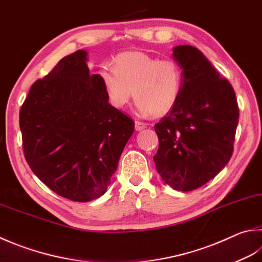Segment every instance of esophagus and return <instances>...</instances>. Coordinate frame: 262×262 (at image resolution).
<instances>
[{
    "label": "esophagus",
    "instance_id": "esophagus-1",
    "mask_svg": "<svg viewBox=\"0 0 262 262\" xmlns=\"http://www.w3.org/2000/svg\"><path fill=\"white\" fill-rule=\"evenodd\" d=\"M135 127H136V130H137V131H141V130H144V129H145V127H146V124H145V123H142V122L136 121V122H135Z\"/></svg>",
    "mask_w": 262,
    "mask_h": 262
}]
</instances>
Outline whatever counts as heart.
<instances>
[{
  "mask_svg": "<svg viewBox=\"0 0 262 262\" xmlns=\"http://www.w3.org/2000/svg\"><path fill=\"white\" fill-rule=\"evenodd\" d=\"M102 84L112 105L123 108L132 97L145 116H163L173 110L182 89V70L174 59L138 51L115 58V68H102Z\"/></svg>",
  "mask_w": 262,
  "mask_h": 262,
  "instance_id": "heart-1",
  "label": "heart"
}]
</instances>
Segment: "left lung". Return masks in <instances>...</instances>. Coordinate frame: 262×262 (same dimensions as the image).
<instances>
[{
	"label": "left lung",
	"instance_id": "1",
	"mask_svg": "<svg viewBox=\"0 0 262 262\" xmlns=\"http://www.w3.org/2000/svg\"><path fill=\"white\" fill-rule=\"evenodd\" d=\"M172 57L182 70V89L173 110L155 125L154 162L166 185L190 191L229 162L239 111L233 86L199 49L178 46Z\"/></svg>",
	"mask_w": 262,
	"mask_h": 262
}]
</instances>
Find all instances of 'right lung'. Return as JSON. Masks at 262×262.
<instances>
[{
  "label": "right lung",
  "instance_id": "add662e5",
  "mask_svg": "<svg viewBox=\"0 0 262 262\" xmlns=\"http://www.w3.org/2000/svg\"><path fill=\"white\" fill-rule=\"evenodd\" d=\"M88 52L63 57L32 85L19 125L29 167L65 199L89 202L111 185L135 122L108 102L99 74H90Z\"/></svg>",
  "mask_w": 262,
  "mask_h": 262
}]
</instances>
